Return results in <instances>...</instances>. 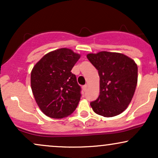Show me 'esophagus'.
<instances>
[{"instance_id": "34e87169", "label": "esophagus", "mask_w": 158, "mask_h": 158, "mask_svg": "<svg viewBox=\"0 0 158 158\" xmlns=\"http://www.w3.org/2000/svg\"><path fill=\"white\" fill-rule=\"evenodd\" d=\"M82 89H83V90H84V91H86L87 90H88V85H85L84 86L82 87Z\"/></svg>"}]
</instances>
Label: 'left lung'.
I'll use <instances>...</instances> for the list:
<instances>
[{
  "label": "left lung",
  "instance_id": "left-lung-1",
  "mask_svg": "<svg viewBox=\"0 0 158 158\" xmlns=\"http://www.w3.org/2000/svg\"><path fill=\"white\" fill-rule=\"evenodd\" d=\"M87 58L98 70L99 95L90 106L96 114L111 117L121 114L131 102L137 83V65L119 52L88 53Z\"/></svg>",
  "mask_w": 158,
  "mask_h": 158
}]
</instances>
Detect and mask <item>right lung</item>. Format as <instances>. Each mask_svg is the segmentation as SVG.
<instances>
[{
    "label": "right lung",
    "mask_w": 158,
    "mask_h": 158,
    "mask_svg": "<svg viewBox=\"0 0 158 158\" xmlns=\"http://www.w3.org/2000/svg\"><path fill=\"white\" fill-rule=\"evenodd\" d=\"M80 55L61 48L44 55L31 72V88L35 102L45 115L54 119L68 117L81 97V88L72 68Z\"/></svg>",
    "instance_id": "obj_1"
}]
</instances>
